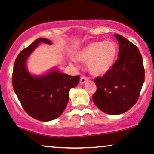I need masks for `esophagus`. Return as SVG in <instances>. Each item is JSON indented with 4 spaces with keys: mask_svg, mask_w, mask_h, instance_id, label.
Instances as JSON below:
<instances>
[{
    "mask_svg": "<svg viewBox=\"0 0 154 154\" xmlns=\"http://www.w3.org/2000/svg\"><path fill=\"white\" fill-rule=\"evenodd\" d=\"M88 79H89L88 77H86V76H84V75H82L80 79V83L83 84L85 83L86 82H87V81H88Z\"/></svg>",
    "mask_w": 154,
    "mask_h": 154,
    "instance_id": "34e87169",
    "label": "esophagus"
}]
</instances>
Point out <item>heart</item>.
I'll return each mask as SVG.
<instances>
[{
    "instance_id": "b5f03b06",
    "label": "heart",
    "mask_w": 154,
    "mask_h": 154,
    "mask_svg": "<svg viewBox=\"0 0 154 154\" xmlns=\"http://www.w3.org/2000/svg\"><path fill=\"white\" fill-rule=\"evenodd\" d=\"M117 56V47L113 41H94L77 51L75 58L80 62H87L92 74L102 75L111 70Z\"/></svg>"
}]
</instances>
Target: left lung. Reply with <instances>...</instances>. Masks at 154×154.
Returning <instances> with one entry per match:
<instances>
[{
    "mask_svg": "<svg viewBox=\"0 0 154 154\" xmlns=\"http://www.w3.org/2000/svg\"><path fill=\"white\" fill-rule=\"evenodd\" d=\"M119 44V58L109 71L94 79L97 90L94 103L109 115H120L134 106L145 81L143 57L138 48L120 34H115Z\"/></svg>",
    "mask_w": 154,
    "mask_h": 154,
    "instance_id": "left-lung-1",
    "label": "left lung"
}]
</instances>
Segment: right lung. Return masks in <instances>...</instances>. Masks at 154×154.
<instances>
[{"mask_svg":"<svg viewBox=\"0 0 154 154\" xmlns=\"http://www.w3.org/2000/svg\"><path fill=\"white\" fill-rule=\"evenodd\" d=\"M39 42L51 44L49 39H37L20 51L14 62L12 85L26 113L40 121H50L60 116L67 106L69 91L76 87L79 75L71 76L51 71L42 76H33L26 67V59Z\"/></svg>","mask_w":154,"mask_h":154,"instance_id":"obj_1","label":"right lung"}]
</instances>
